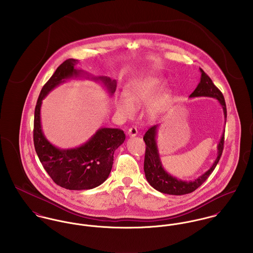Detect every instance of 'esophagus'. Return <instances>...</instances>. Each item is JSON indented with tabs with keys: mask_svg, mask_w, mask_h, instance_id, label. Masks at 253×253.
<instances>
[{
	"mask_svg": "<svg viewBox=\"0 0 253 253\" xmlns=\"http://www.w3.org/2000/svg\"><path fill=\"white\" fill-rule=\"evenodd\" d=\"M137 133H138V131H137L136 127H134V126L130 127V128L128 129V131H127V134H128V136H130V137H134V136H136V135H137Z\"/></svg>",
	"mask_w": 253,
	"mask_h": 253,
	"instance_id": "1",
	"label": "esophagus"
}]
</instances>
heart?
I'll return each instance as SVG.
<instances>
[{"label": "heart", "mask_w": 253, "mask_h": 253, "mask_svg": "<svg viewBox=\"0 0 253 253\" xmlns=\"http://www.w3.org/2000/svg\"><path fill=\"white\" fill-rule=\"evenodd\" d=\"M165 78L157 75H144L130 80L125 86V94L115 97V106L124 119H131L138 105L146 101L145 109L151 118H158L169 107L172 89L164 85Z\"/></svg>", "instance_id": "obj_1"}]
</instances>
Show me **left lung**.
Listing matches in <instances>:
<instances>
[{
	"mask_svg": "<svg viewBox=\"0 0 253 253\" xmlns=\"http://www.w3.org/2000/svg\"><path fill=\"white\" fill-rule=\"evenodd\" d=\"M201 71V81L196 87V89L192 92V94L189 96L190 98L195 97H212L217 99V101L220 103L221 107L223 109L224 118L226 120L227 118V110H226V103L224 96L222 92L217 88L212 83L211 79L204 72L202 68H200ZM226 123V122H225ZM158 127L159 125H156L152 127H150L147 132L145 133L144 139L146 144V152H145L144 160V172L145 177L148 181V183L157 191L168 194V195H186L189 193L194 192L196 189H198L205 181L209 178V176L212 173L215 167L220 160V157L223 152L224 147V132L223 131L220 141L217 144V157L215 161L213 162L212 166L210 169H208L204 174L200 175L198 178L194 180H182L179 178H176L169 174L164 168L160 154L159 149L157 145V135H158Z\"/></svg>",
	"mask_w": 253,
	"mask_h": 253,
	"instance_id": "left-lung-1",
	"label": "left lung"
}]
</instances>
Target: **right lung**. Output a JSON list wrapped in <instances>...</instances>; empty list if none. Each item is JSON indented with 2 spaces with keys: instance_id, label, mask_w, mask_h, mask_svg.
Returning <instances> with one entry per match:
<instances>
[{
  "instance_id": "right-lung-1",
  "label": "right lung",
  "mask_w": 253,
  "mask_h": 253,
  "mask_svg": "<svg viewBox=\"0 0 253 253\" xmlns=\"http://www.w3.org/2000/svg\"><path fill=\"white\" fill-rule=\"evenodd\" d=\"M79 60H65L42 86L34 117V145L43 169L57 185L68 190H89L101 185L112 169L114 153L124 143L126 134L119 128L100 127L85 142L71 149L51 144L44 136L41 124L42 99L60 84L70 79L85 78L99 82L112 96L117 87L116 80L106 76H92L77 69Z\"/></svg>"
}]
</instances>
